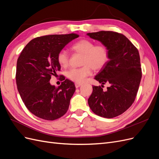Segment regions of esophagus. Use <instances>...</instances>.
<instances>
[{
	"mask_svg": "<svg viewBox=\"0 0 159 159\" xmlns=\"http://www.w3.org/2000/svg\"><path fill=\"white\" fill-rule=\"evenodd\" d=\"M82 85V84H81V83H75V88H79V87H80V86Z\"/></svg>",
	"mask_w": 159,
	"mask_h": 159,
	"instance_id": "1",
	"label": "esophagus"
}]
</instances>
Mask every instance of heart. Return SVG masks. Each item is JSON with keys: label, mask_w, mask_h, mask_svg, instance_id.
I'll list each match as a JSON object with an SVG mask.
<instances>
[{"label": "heart", "mask_w": 159, "mask_h": 159, "mask_svg": "<svg viewBox=\"0 0 159 159\" xmlns=\"http://www.w3.org/2000/svg\"><path fill=\"white\" fill-rule=\"evenodd\" d=\"M75 52L83 54L81 65L80 68L71 69L67 74L68 78L76 83H82L86 78L92 73V68L99 70L105 66L109 60V51L103 44L95 45L94 42L86 39L75 42L71 47ZM57 61L66 68L68 65L69 54L67 51L61 50L57 54Z\"/></svg>", "instance_id": "heart-1"}]
</instances>
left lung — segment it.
I'll use <instances>...</instances> for the list:
<instances>
[{
  "label": "left lung",
  "instance_id": "8db88e82",
  "mask_svg": "<svg viewBox=\"0 0 159 159\" xmlns=\"http://www.w3.org/2000/svg\"><path fill=\"white\" fill-rule=\"evenodd\" d=\"M107 48L109 60L95 76L101 86H93L88 99L92 111L105 118H113L127 111L135 99L142 72L138 50L122 34L112 31L88 33ZM110 84L106 91L102 85Z\"/></svg>",
  "mask_w": 159,
  "mask_h": 159
}]
</instances>
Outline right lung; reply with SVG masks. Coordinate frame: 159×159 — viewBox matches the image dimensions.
I'll list each match as a JSON object with an SVG mask.
<instances>
[{
    "mask_svg": "<svg viewBox=\"0 0 159 159\" xmlns=\"http://www.w3.org/2000/svg\"><path fill=\"white\" fill-rule=\"evenodd\" d=\"M79 36L54 34L38 37L25 47L17 60V89L24 103L36 117L53 121L67 112L75 87L74 82L62 76L56 88L50 83L51 76L60 71L57 54Z\"/></svg>",
    "mask_w": 159,
    "mask_h": 159,
    "instance_id": "obj_1",
    "label": "right lung"
}]
</instances>
